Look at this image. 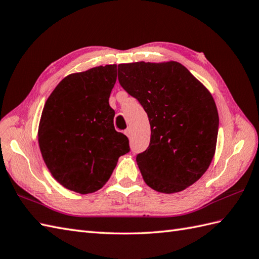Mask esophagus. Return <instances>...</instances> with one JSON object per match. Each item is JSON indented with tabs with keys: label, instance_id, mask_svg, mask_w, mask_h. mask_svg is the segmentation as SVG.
<instances>
[{
	"label": "esophagus",
	"instance_id": "1",
	"mask_svg": "<svg viewBox=\"0 0 259 259\" xmlns=\"http://www.w3.org/2000/svg\"><path fill=\"white\" fill-rule=\"evenodd\" d=\"M124 135L130 138V136H131V130H130L129 128H128V129H125V130H124Z\"/></svg>",
	"mask_w": 259,
	"mask_h": 259
}]
</instances>
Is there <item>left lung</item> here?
Returning <instances> with one entry per match:
<instances>
[{
	"label": "left lung",
	"instance_id": "left-lung-1",
	"mask_svg": "<svg viewBox=\"0 0 259 259\" xmlns=\"http://www.w3.org/2000/svg\"><path fill=\"white\" fill-rule=\"evenodd\" d=\"M120 85L146 110L151 138L137 155L142 178L161 193L195 183L213 160L219 112L211 93L178 62L118 65Z\"/></svg>",
	"mask_w": 259,
	"mask_h": 259
}]
</instances>
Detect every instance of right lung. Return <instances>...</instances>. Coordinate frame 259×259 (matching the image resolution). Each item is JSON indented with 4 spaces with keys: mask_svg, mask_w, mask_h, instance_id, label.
Segmentation results:
<instances>
[{
    "mask_svg": "<svg viewBox=\"0 0 259 259\" xmlns=\"http://www.w3.org/2000/svg\"><path fill=\"white\" fill-rule=\"evenodd\" d=\"M117 65L70 74L46 100L38 125L41 157L54 179L80 194L98 191L118 159L130 151L129 140L113 125L109 106Z\"/></svg>",
    "mask_w": 259,
    "mask_h": 259,
    "instance_id": "obj_1",
    "label": "right lung"
}]
</instances>
